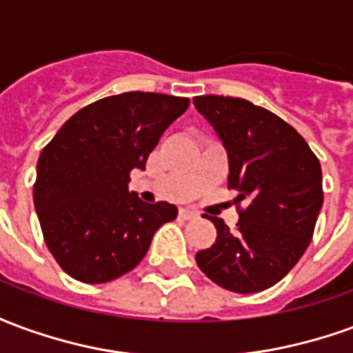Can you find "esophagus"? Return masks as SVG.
Wrapping results in <instances>:
<instances>
[{"instance_id":"obj_1","label":"esophagus","mask_w":353,"mask_h":353,"mask_svg":"<svg viewBox=\"0 0 353 353\" xmlns=\"http://www.w3.org/2000/svg\"><path fill=\"white\" fill-rule=\"evenodd\" d=\"M179 217H183V219H194V217H196V212H194V210H189V208H181V210H179Z\"/></svg>"}]
</instances>
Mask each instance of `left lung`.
<instances>
[{
    "mask_svg": "<svg viewBox=\"0 0 353 353\" xmlns=\"http://www.w3.org/2000/svg\"><path fill=\"white\" fill-rule=\"evenodd\" d=\"M192 103L227 149L229 189L238 191L240 215L236 229L208 217L217 240L196 253V265L234 293L272 288L303 257L314 234L323 204L318 157L291 124L244 98L208 94Z\"/></svg>",
    "mask_w": 353,
    "mask_h": 353,
    "instance_id": "obj_1",
    "label": "left lung"
}]
</instances>
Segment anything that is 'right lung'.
<instances>
[{"instance_id": "right-lung-1", "label": "right lung", "mask_w": 353, "mask_h": 353, "mask_svg": "<svg viewBox=\"0 0 353 353\" xmlns=\"http://www.w3.org/2000/svg\"><path fill=\"white\" fill-rule=\"evenodd\" d=\"M187 108L189 98L168 94L108 96L70 117L43 147L35 212L49 252L72 278L105 283L130 272L157 229L176 219L174 204L141 202L128 183Z\"/></svg>"}]
</instances>
